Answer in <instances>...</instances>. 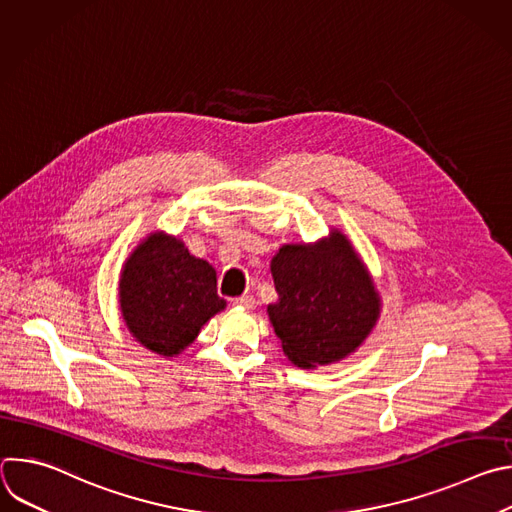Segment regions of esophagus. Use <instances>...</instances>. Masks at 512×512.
<instances>
[{"label": "esophagus", "mask_w": 512, "mask_h": 512, "mask_svg": "<svg viewBox=\"0 0 512 512\" xmlns=\"http://www.w3.org/2000/svg\"><path fill=\"white\" fill-rule=\"evenodd\" d=\"M233 306H239V308H245V310H253V308H255V298H253V296L235 298V300H233Z\"/></svg>", "instance_id": "34e87169"}]
</instances>
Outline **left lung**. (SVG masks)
I'll return each mask as SVG.
<instances>
[{"label": "left lung", "mask_w": 512, "mask_h": 512, "mask_svg": "<svg viewBox=\"0 0 512 512\" xmlns=\"http://www.w3.org/2000/svg\"><path fill=\"white\" fill-rule=\"evenodd\" d=\"M271 275L279 300L267 306V314L283 354L300 369L346 358L379 320L375 281L336 229L312 245L279 247Z\"/></svg>", "instance_id": "left-lung-1"}]
</instances>
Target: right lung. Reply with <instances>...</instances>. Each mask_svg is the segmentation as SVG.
I'll return each mask as SVG.
<instances>
[{
	"instance_id": "add662e5",
	"label": "right lung",
	"mask_w": 512,
	"mask_h": 512,
	"mask_svg": "<svg viewBox=\"0 0 512 512\" xmlns=\"http://www.w3.org/2000/svg\"><path fill=\"white\" fill-rule=\"evenodd\" d=\"M227 302L216 294L214 267L178 237L156 231L127 257L119 310L131 336L160 356H176Z\"/></svg>"
}]
</instances>
